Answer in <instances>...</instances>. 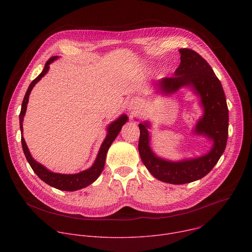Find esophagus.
Masks as SVG:
<instances>
[{"instance_id": "34e87169", "label": "esophagus", "mask_w": 252, "mask_h": 252, "mask_svg": "<svg viewBox=\"0 0 252 252\" xmlns=\"http://www.w3.org/2000/svg\"><path fill=\"white\" fill-rule=\"evenodd\" d=\"M140 102L141 101H140V99L138 97H132L130 99V101L128 102V110L130 112H132V113L137 112L138 109L140 107V104H141Z\"/></svg>"}]
</instances>
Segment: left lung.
<instances>
[{
    "label": "left lung",
    "mask_w": 252,
    "mask_h": 252,
    "mask_svg": "<svg viewBox=\"0 0 252 252\" xmlns=\"http://www.w3.org/2000/svg\"><path fill=\"white\" fill-rule=\"evenodd\" d=\"M181 64L174 76L163 78L156 86L167 94L183 87L193 90L200 96L203 116L195 126V133L202 134L213 141L206 155L181 161H169L157 157L150 147V123L139 124L138 152L149 171L160 182L171 185H184L205 176L222 156L228 135V109L220 81L215 76L208 63L190 49H179Z\"/></svg>",
    "instance_id": "obj_1"
}]
</instances>
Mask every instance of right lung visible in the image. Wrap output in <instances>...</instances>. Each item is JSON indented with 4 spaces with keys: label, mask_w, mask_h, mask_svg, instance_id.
I'll list each match as a JSON object with an SVG mask.
<instances>
[{
    "label": "right lung",
    "mask_w": 252,
    "mask_h": 252,
    "mask_svg": "<svg viewBox=\"0 0 252 252\" xmlns=\"http://www.w3.org/2000/svg\"><path fill=\"white\" fill-rule=\"evenodd\" d=\"M57 59H58V57H52L46 63L42 73L31 83V85L28 88V91L23 99L22 109H21V113H20V128H21V132H22L21 140H22L23 151H24V154L26 156L28 162L30 163L33 172L37 174L43 182H45L49 186H51L57 189H60V190L75 191V190H79L81 189L87 188L88 186H90L91 184H93L94 182L96 181V178L99 176V174L101 173V171L103 169L106 153H107V151H109L113 141L118 136L119 132L121 131L123 126L127 122V117L126 115H122L118 120H116L115 122H113L112 124L109 125V126H107V134H106L103 142L101 143L97 157H96L94 164L87 170H84L82 172L75 173V174L55 173V172H52L49 169H47L44 165H42L38 161H35L32 158L30 151L26 145V141L23 137V121H24V117H25V114L27 111V104L29 101V96H30V94H31L32 88L48 73V70L50 68V63H53Z\"/></svg>",
    "instance_id": "add662e5"
}]
</instances>
